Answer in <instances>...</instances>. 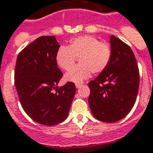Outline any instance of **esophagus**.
Masks as SVG:
<instances>
[{
	"label": "esophagus",
	"mask_w": 153,
	"mask_h": 153,
	"mask_svg": "<svg viewBox=\"0 0 153 153\" xmlns=\"http://www.w3.org/2000/svg\"><path fill=\"white\" fill-rule=\"evenodd\" d=\"M82 84H81V83H76V84H75V86H76L77 89H79V88H80L81 86H82Z\"/></svg>",
	"instance_id": "34e87169"
}]
</instances>
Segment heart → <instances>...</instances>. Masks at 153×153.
Here are the masks:
<instances>
[{"instance_id":"heart-1","label":"heart","mask_w":153,"mask_h":153,"mask_svg":"<svg viewBox=\"0 0 153 153\" xmlns=\"http://www.w3.org/2000/svg\"><path fill=\"white\" fill-rule=\"evenodd\" d=\"M77 58L80 64L66 73L64 79L68 82H81L92 72L99 74L105 71L111 60V46L96 37L85 35L71 40L68 46H60L56 53V64L65 71L72 67Z\"/></svg>"}]
</instances>
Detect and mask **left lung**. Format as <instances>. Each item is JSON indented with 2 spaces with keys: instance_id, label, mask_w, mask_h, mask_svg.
<instances>
[{
  "instance_id": "1",
  "label": "left lung",
  "mask_w": 153,
  "mask_h": 153,
  "mask_svg": "<svg viewBox=\"0 0 153 153\" xmlns=\"http://www.w3.org/2000/svg\"><path fill=\"white\" fill-rule=\"evenodd\" d=\"M108 66L88 84L89 105L96 119L105 123L122 120L131 111L139 88V71L128 45L111 35Z\"/></svg>"
}]
</instances>
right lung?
Listing matches in <instances>:
<instances>
[{
  "instance_id": "right-lung-1",
  "label": "right lung",
  "mask_w": 153,
  "mask_h": 153,
  "mask_svg": "<svg viewBox=\"0 0 153 153\" xmlns=\"http://www.w3.org/2000/svg\"><path fill=\"white\" fill-rule=\"evenodd\" d=\"M59 48L55 36H42L16 59L15 85L21 105L33 121L45 126L66 120L76 92L71 82L57 85L63 77L56 61Z\"/></svg>"
}]
</instances>
